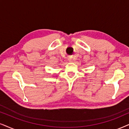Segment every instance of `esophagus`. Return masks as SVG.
<instances>
[{"label": "esophagus", "mask_w": 129, "mask_h": 129, "mask_svg": "<svg viewBox=\"0 0 129 129\" xmlns=\"http://www.w3.org/2000/svg\"><path fill=\"white\" fill-rule=\"evenodd\" d=\"M68 59H69V61H73V57H69V58H68Z\"/></svg>", "instance_id": "1"}]
</instances>
